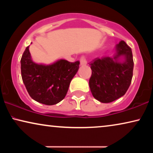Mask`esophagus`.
I'll list each match as a JSON object with an SVG mask.
<instances>
[{
	"mask_svg": "<svg viewBox=\"0 0 153 153\" xmlns=\"http://www.w3.org/2000/svg\"><path fill=\"white\" fill-rule=\"evenodd\" d=\"M80 63L81 65H85L87 64V60L85 59V56H82L80 58Z\"/></svg>",
	"mask_w": 153,
	"mask_h": 153,
	"instance_id": "obj_1",
	"label": "esophagus"
}]
</instances>
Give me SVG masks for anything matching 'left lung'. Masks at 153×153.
<instances>
[{"label": "left lung", "instance_id": "left-lung-1", "mask_svg": "<svg viewBox=\"0 0 153 153\" xmlns=\"http://www.w3.org/2000/svg\"><path fill=\"white\" fill-rule=\"evenodd\" d=\"M114 58H96L91 62L92 75L89 80L93 97L102 103H109L126 93L133 76L134 61L131 48L120 41ZM121 56L124 57L120 61Z\"/></svg>", "mask_w": 153, "mask_h": 153}]
</instances>
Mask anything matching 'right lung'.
<instances>
[{
	"label": "right lung",
	"instance_id": "right-lung-1",
	"mask_svg": "<svg viewBox=\"0 0 153 153\" xmlns=\"http://www.w3.org/2000/svg\"><path fill=\"white\" fill-rule=\"evenodd\" d=\"M79 64V61L71 62L62 59L49 65L37 64L31 59L28 46L21 59L23 82L33 100L46 105H53L65 97Z\"/></svg>",
	"mask_w": 153,
	"mask_h": 153
}]
</instances>
